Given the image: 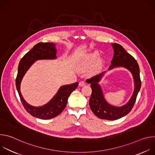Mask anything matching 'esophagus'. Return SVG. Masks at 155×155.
<instances>
[{"label": "esophagus", "mask_w": 155, "mask_h": 155, "mask_svg": "<svg viewBox=\"0 0 155 155\" xmlns=\"http://www.w3.org/2000/svg\"><path fill=\"white\" fill-rule=\"evenodd\" d=\"M84 84H85V83L83 81H80V83H79V86L80 87H82V86H84Z\"/></svg>", "instance_id": "obj_1"}]
</instances>
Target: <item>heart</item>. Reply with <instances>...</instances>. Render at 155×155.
<instances>
[{"label":"heart","instance_id":"obj_1","mask_svg":"<svg viewBox=\"0 0 155 155\" xmlns=\"http://www.w3.org/2000/svg\"><path fill=\"white\" fill-rule=\"evenodd\" d=\"M99 56V53L97 51H92L87 54H84L82 58L80 59L77 65V70L80 72H84L86 71L88 68H90L93 64L97 60ZM101 61L99 59L97 62V65L101 63ZM94 69L91 71L90 74H93Z\"/></svg>","mask_w":155,"mask_h":155}]
</instances>
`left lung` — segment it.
<instances>
[{"label": "left lung", "mask_w": 155, "mask_h": 155, "mask_svg": "<svg viewBox=\"0 0 155 155\" xmlns=\"http://www.w3.org/2000/svg\"><path fill=\"white\" fill-rule=\"evenodd\" d=\"M114 54L108 71L116 68H124L132 75L134 83V90L129 101L121 107H116L109 104L105 99L102 87L99 82L107 71L87 80V83L91 84L92 93L90 99V106L92 112L101 119L115 120L130 112L136 100L141 87L140 69L136 60L126 52L124 48L118 43H112Z\"/></svg>", "instance_id": "1"}]
</instances>
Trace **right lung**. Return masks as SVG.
I'll return each mask as SVG.
<instances>
[{
  "label": "right lung",
  "instance_id": "add662e5",
  "mask_svg": "<svg viewBox=\"0 0 155 155\" xmlns=\"http://www.w3.org/2000/svg\"><path fill=\"white\" fill-rule=\"evenodd\" d=\"M56 44L53 43H38L22 58L19 63L18 74L16 79V89L22 104L26 111L32 116L42 119L48 120L59 115L65 108L71 93L78 85L76 82L73 84L61 86L53 97L46 104L35 107L28 104L21 93V83L25 75L32 65L38 60L57 59Z\"/></svg>",
  "mask_w": 155,
  "mask_h": 155
}]
</instances>
